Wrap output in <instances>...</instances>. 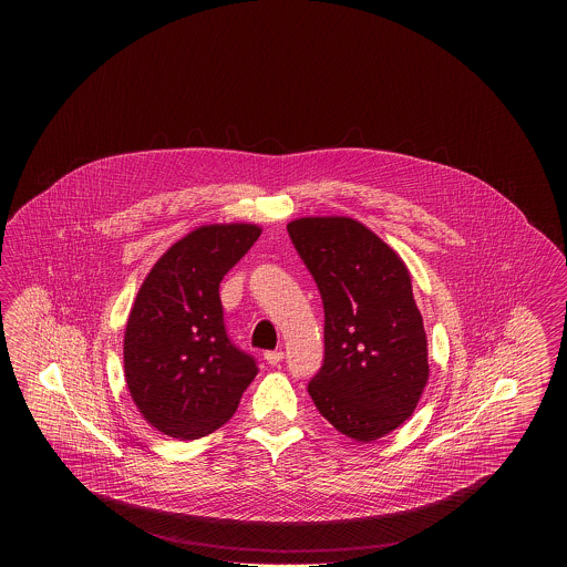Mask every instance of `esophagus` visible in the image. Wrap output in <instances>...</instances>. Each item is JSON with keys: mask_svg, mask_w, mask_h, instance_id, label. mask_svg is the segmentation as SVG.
Segmentation results:
<instances>
[{"mask_svg": "<svg viewBox=\"0 0 567 567\" xmlns=\"http://www.w3.org/2000/svg\"><path fill=\"white\" fill-rule=\"evenodd\" d=\"M264 357H266V361H268V363H270V365H278V363H280V361H282V357H285V352L268 351V352H266V354H264Z\"/></svg>", "mask_w": 567, "mask_h": 567, "instance_id": "34e87169", "label": "esophagus"}]
</instances>
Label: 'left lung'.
Wrapping results in <instances>:
<instances>
[{"instance_id": "obj_1", "label": "left lung", "mask_w": 567, "mask_h": 567, "mask_svg": "<svg viewBox=\"0 0 567 567\" xmlns=\"http://www.w3.org/2000/svg\"><path fill=\"white\" fill-rule=\"evenodd\" d=\"M287 231L323 299L324 359L308 393L338 432L378 440L414 412L430 378L410 274L347 216L297 218Z\"/></svg>"}]
</instances>
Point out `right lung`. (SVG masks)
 <instances>
[{"label":"right lung","mask_w":567,"mask_h":567,"mask_svg":"<svg viewBox=\"0 0 567 567\" xmlns=\"http://www.w3.org/2000/svg\"><path fill=\"white\" fill-rule=\"evenodd\" d=\"M261 229L204 225L174 244L142 282L125 329V380L142 416L169 437L225 425L257 377L227 336L218 285Z\"/></svg>","instance_id":"obj_1"}]
</instances>
